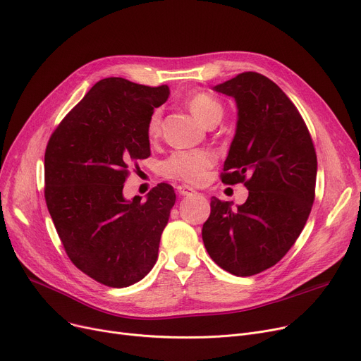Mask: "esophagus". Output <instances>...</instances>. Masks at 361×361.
<instances>
[{
	"mask_svg": "<svg viewBox=\"0 0 361 361\" xmlns=\"http://www.w3.org/2000/svg\"><path fill=\"white\" fill-rule=\"evenodd\" d=\"M177 190L180 193V196H192V195H196V190L193 187L190 185H185V184H181L177 187Z\"/></svg>",
	"mask_w": 361,
	"mask_h": 361,
	"instance_id": "34e87169",
	"label": "esophagus"
}]
</instances>
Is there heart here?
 <instances>
[{
    "label": "heart",
    "mask_w": 361,
    "mask_h": 361,
    "mask_svg": "<svg viewBox=\"0 0 361 361\" xmlns=\"http://www.w3.org/2000/svg\"><path fill=\"white\" fill-rule=\"evenodd\" d=\"M187 106L204 124L212 126L219 123L224 116L222 105L211 94L196 92L187 99ZM162 114L161 109L150 112L146 123V133L150 139H157L161 135ZM216 155L209 149L177 150L169 155L162 164V173L166 177L183 180L185 183L200 184L206 180L209 169L215 165Z\"/></svg>",
    "instance_id": "obj_1"
}]
</instances>
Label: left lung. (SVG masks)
I'll use <instances>...</instances> for the list:
<instances>
[{
    "label": "left lung",
    "mask_w": 361,
    "mask_h": 361,
    "mask_svg": "<svg viewBox=\"0 0 361 361\" xmlns=\"http://www.w3.org/2000/svg\"><path fill=\"white\" fill-rule=\"evenodd\" d=\"M214 90L237 104L222 183H244L249 197L235 207L212 197L202 238L222 269L250 276L278 263L305 228L314 200L316 152L295 105L268 78L241 73Z\"/></svg>",
    "instance_id": "8db88e82"
}]
</instances>
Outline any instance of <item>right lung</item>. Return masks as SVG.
<instances>
[{
	"label": "right lung",
	"mask_w": 361,
	"mask_h": 361,
	"mask_svg": "<svg viewBox=\"0 0 361 361\" xmlns=\"http://www.w3.org/2000/svg\"><path fill=\"white\" fill-rule=\"evenodd\" d=\"M169 97L121 78L99 80L55 128L45 150V200L70 260L112 288L143 279L176 203L161 183L127 200L128 166L150 155L146 123Z\"/></svg>",
	"instance_id": "1"
}]
</instances>
